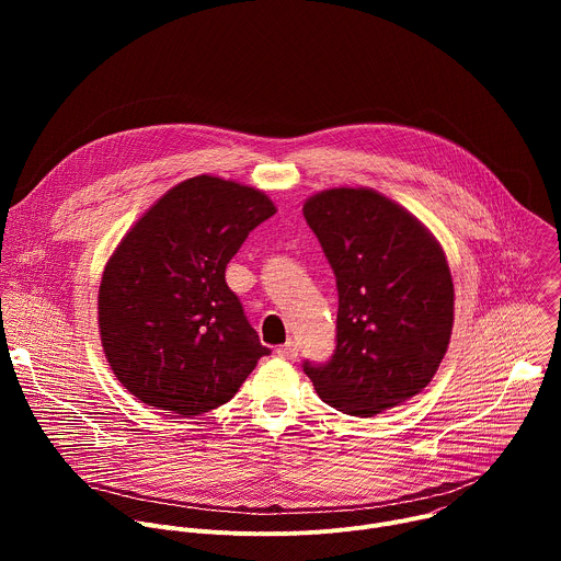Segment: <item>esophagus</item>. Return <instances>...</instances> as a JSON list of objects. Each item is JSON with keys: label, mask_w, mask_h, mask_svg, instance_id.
Wrapping results in <instances>:
<instances>
[{"label": "esophagus", "mask_w": 561, "mask_h": 561, "mask_svg": "<svg viewBox=\"0 0 561 561\" xmlns=\"http://www.w3.org/2000/svg\"><path fill=\"white\" fill-rule=\"evenodd\" d=\"M297 353H299V348H297L295 342H286L284 346L277 348V355H279L282 359H288V362H295V359H297Z\"/></svg>", "instance_id": "34e87169"}]
</instances>
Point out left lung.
Here are the masks:
<instances>
[{
    "label": "left lung",
    "instance_id": "8db88e82",
    "mask_svg": "<svg viewBox=\"0 0 561 561\" xmlns=\"http://www.w3.org/2000/svg\"><path fill=\"white\" fill-rule=\"evenodd\" d=\"M304 217L337 279V346L304 362L317 394L346 415L404 404L435 377L453 333L455 288L433 232L373 188H329Z\"/></svg>",
    "mask_w": 561,
    "mask_h": 561
}]
</instances>
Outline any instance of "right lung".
<instances>
[{"label":"right lung","instance_id":"1","mask_svg":"<svg viewBox=\"0 0 561 561\" xmlns=\"http://www.w3.org/2000/svg\"><path fill=\"white\" fill-rule=\"evenodd\" d=\"M277 213L257 188L197 175L159 197L106 262L98 322L119 383L171 417L208 413L271 351L226 284V264Z\"/></svg>","mask_w":561,"mask_h":561}]
</instances>
